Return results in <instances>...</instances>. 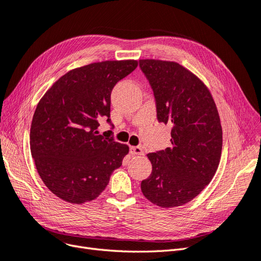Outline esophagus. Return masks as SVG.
Masks as SVG:
<instances>
[{"instance_id": "esophagus-1", "label": "esophagus", "mask_w": 261, "mask_h": 261, "mask_svg": "<svg viewBox=\"0 0 261 261\" xmlns=\"http://www.w3.org/2000/svg\"><path fill=\"white\" fill-rule=\"evenodd\" d=\"M129 152L133 155H141L143 154V150L140 147H130Z\"/></svg>"}]
</instances>
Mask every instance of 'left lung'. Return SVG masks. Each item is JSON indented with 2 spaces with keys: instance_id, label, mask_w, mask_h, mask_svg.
Instances as JSON below:
<instances>
[{
  "instance_id": "left-lung-1",
  "label": "left lung",
  "mask_w": 261,
  "mask_h": 261,
  "mask_svg": "<svg viewBox=\"0 0 261 261\" xmlns=\"http://www.w3.org/2000/svg\"><path fill=\"white\" fill-rule=\"evenodd\" d=\"M139 67L153 91L158 121L172 126L169 147L147 155L152 173L141 191L160 207H176L199 195L218 168V110L206 85L177 62L141 59Z\"/></svg>"
}]
</instances>
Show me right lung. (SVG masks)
I'll return each instance as SVG.
<instances>
[{"mask_svg": "<svg viewBox=\"0 0 261 261\" xmlns=\"http://www.w3.org/2000/svg\"><path fill=\"white\" fill-rule=\"evenodd\" d=\"M137 66L136 60H107L73 69L38 103L31 154L43 182L59 199L72 204L95 200L122 165L128 146L114 141L111 130L100 135L98 126L102 119L111 124L112 89Z\"/></svg>", "mask_w": 261, "mask_h": 261, "instance_id": "add662e5", "label": "right lung"}]
</instances>
